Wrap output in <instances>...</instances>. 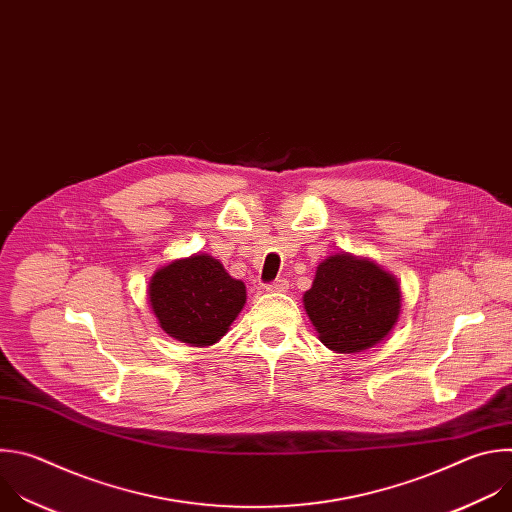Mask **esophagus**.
Listing matches in <instances>:
<instances>
[{"label":"esophagus","mask_w":512,"mask_h":512,"mask_svg":"<svg viewBox=\"0 0 512 512\" xmlns=\"http://www.w3.org/2000/svg\"><path fill=\"white\" fill-rule=\"evenodd\" d=\"M286 288H288V280H274V282H270L268 286H266V290L268 292H286Z\"/></svg>","instance_id":"esophagus-1"}]
</instances>
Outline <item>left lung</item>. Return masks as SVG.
I'll list each match as a JSON object with an SVG mask.
<instances>
[{
	"label": "left lung",
	"mask_w": 512,
	"mask_h": 512,
	"mask_svg": "<svg viewBox=\"0 0 512 512\" xmlns=\"http://www.w3.org/2000/svg\"><path fill=\"white\" fill-rule=\"evenodd\" d=\"M302 302L325 347L361 353L381 343L395 327L401 290L397 278L369 258L343 252L317 266Z\"/></svg>",
	"instance_id": "1"
}]
</instances>
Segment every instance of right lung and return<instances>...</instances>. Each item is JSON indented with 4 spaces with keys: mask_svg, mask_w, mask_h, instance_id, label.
Here are the masks:
<instances>
[{
    "mask_svg": "<svg viewBox=\"0 0 512 512\" xmlns=\"http://www.w3.org/2000/svg\"><path fill=\"white\" fill-rule=\"evenodd\" d=\"M159 327L191 347L218 343L246 304V286L208 254H193L159 268L149 282Z\"/></svg>",
    "mask_w": 512,
    "mask_h": 512,
    "instance_id": "obj_1",
    "label": "right lung"
}]
</instances>
